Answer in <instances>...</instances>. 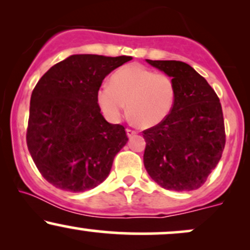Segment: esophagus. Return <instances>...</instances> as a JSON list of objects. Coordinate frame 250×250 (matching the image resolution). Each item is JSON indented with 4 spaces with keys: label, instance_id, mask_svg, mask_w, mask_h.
<instances>
[{
    "label": "esophagus",
    "instance_id": "1",
    "mask_svg": "<svg viewBox=\"0 0 250 250\" xmlns=\"http://www.w3.org/2000/svg\"><path fill=\"white\" fill-rule=\"evenodd\" d=\"M127 136L128 137H133V136H135V135L137 134V131H135V130H133V129H130V128H127Z\"/></svg>",
    "mask_w": 250,
    "mask_h": 250
}]
</instances>
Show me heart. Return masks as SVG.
Here are the masks:
<instances>
[{"instance_id": "b5f03b06", "label": "heart", "mask_w": 250, "mask_h": 250, "mask_svg": "<svg viewBox=\"0 0 250 250\" xmlns=\"http://www.w3.org/2000/svg\"><path fill=\"white\" fill-rule=\"evenodd\" d=\"M176 99V85L167 74L155 73L141 64L117 69L97 90V103L103 115L119 121L127 103L128 116L142 128L161 123L170 114Z\"/></svg>"}]
</instances>
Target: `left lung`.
Listing matches in <instances>:
<instances>
[{
	"instance_id": "1",
	"label": "left lung",
	"mask_w": 250,
	"mask_h": 250,
	"mask_svg": "<svg viewBox=\"0 0 250 250\" xmlns=\"http://www.w3.org/2000/svg\"><path fill=\"white\" fill-rule=\"evenodd\" d=\"M147 62L174 80L176 99L170 114L161 123L143 131V163L162 188L194 190L206 182L225 149L220 100L205 77L187 63Z\"/></svg>"
}]
</instances>
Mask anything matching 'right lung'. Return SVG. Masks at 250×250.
Here are the masks:
<instances>
[{
    "label": "right lung",
    "instance_id": "right-lung-1",
    "mask_svg": "<svg viewBox=\"0 0 250 250\" xmlns=\"http://www.w3.org/2000/svg\"><path fill=\"white\" fill-rule=\"evenodd\" d=\"M130 56L71 55L43 75L30 97L27 146L37 169L62 190L85 191L108 177L128 141L101 114L97 90Z\"/></svg>",
    "mask_w": 250,
    "mask_h": 250
}]
</instances>
